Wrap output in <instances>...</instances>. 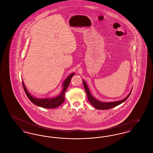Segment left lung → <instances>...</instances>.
Instances as JSON below:
<instances>
[{"label": "left lung", "mask_w": 153, "mask_h": 153, "mask_svg": "<svg viewBox=\"0 0 153 153\" xmlns=\"http://www.w3.org/2000/svg\"><path fill=\"white\" fill-rule=\"evenodd\" d=\"M82 81H83L84 89H85V92H86L87 95L88 100L89 101L90 103L95 107L96 109L102 110V109H111L112 108H114L117 105L122 104L124 102H125L131 94V91H132V90H131L130 93L128 94V95L126 98H124V99H122V100H119V101H117V102H102L97 100L96 99H95V97H94L91 95L86 82H85V81L84 80H82Z\"/></svg>", "instance_id": "1"}]
</instances>
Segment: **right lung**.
Segmentation results:
<instances>
[{
	"mask_svg": "<svg viewBox=\"0 0 153 153\" xmlns=\"http://www.w3.org/2000/svg\"><path fill=\"white\" fill-rule=\"evenodd\" d=\"M74 73L71 74L65 80H64L63 85H62V91L60 95H58L57 97H52V98H44V99H38L36 98L32 95L30 94L29 92L27 91V89L24 84L23 81H22L23 87L24 88L25 92L27 95V97L32 102L33 104L36 105L37 106L45 108H57L58 106L61 105L65 100V91L68 87L71 79Z\"/></svg>",
	"mask_w": 153,
	"mask_h": 153,
	"instance_id": "obj_1",
	"label": "right lung"
}]
</instances>
